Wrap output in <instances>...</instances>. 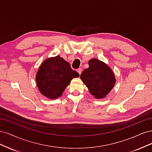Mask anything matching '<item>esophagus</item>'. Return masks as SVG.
<instances>
[{
    "mask_svg": "<svg viewBox=\"0 0 152 152\" xmlns=\"http://www.w3.org/2000/svg\"><path fill=\"white\" fill-rule=\"evenodd\" d=\"M77 72L79 73V74L80 75L81 73H82V70H81V69H80V68H79V69H78V70H77Z\"/></svg>",
    "mask_w": 152,
    "mask_h": 152,
    "instance_id": "1",
    "label": "esophagus"
}]
</instances>
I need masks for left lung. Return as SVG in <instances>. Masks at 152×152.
I'll list each match as a JSON object with an SVG mask.
<instances>
[{
  "label": "left lung",
  "instance_id": "left-lung-1",
  "mask_svg": "<svg viewBox=\"0 0 152 152\" xmlns=\"http://www.w3.org/2000/svg\"><path fill=\"white\" fill-rule=\"evenodd\" d=\"M88 64L89 68L81 73L80 79L94 98L103 99L115 84L114 73L107 64L98 59H91Z\"/></svg>",
  "mask_w": 152,
  "mask_h": 152
}]
</instances>
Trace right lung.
<instances>
[{"instance_id":"right-lung-1","label":"right lung","mask_w":152,"mask_h":152,"mask_svg":"<svg viewBox=\"0 0 152 152\" xmlns=\"http://www.w3.org/2000/svg\"><path fill=\"white\" fill-rule=\"evenodd\" d=\"M79 74L71 68L70 63L58 55L45 59L36 74V82L40 93L50 99H56L73 78Z\"/></svg>"}]
</instances>
